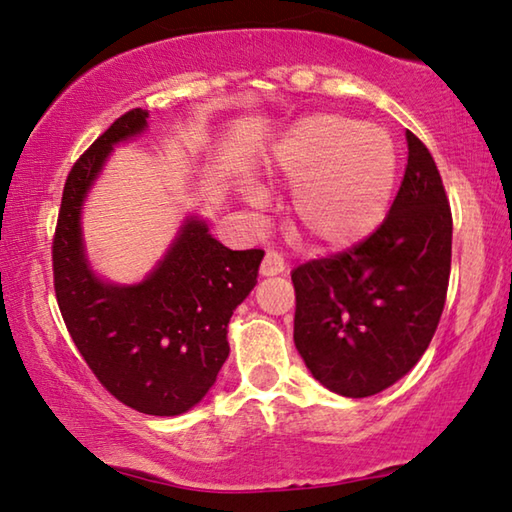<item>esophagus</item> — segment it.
<instances>
[{
    "label": "esophagus",
    "mask_w": 512,
    "mask_h": 512,
    "mask_svg": "<svg viewBox=\"0 0 512 512\" xmlns=\"http://www.w3.org/2000/svg\"><path fill=\"white\" fill-rule=\"evenodd\" d=\"M284 268H287V264H284V259L277 255V253H273V250H268V253L264 255L262 266H259V273H262L264 277L280 275V273H284Z\"/></svg>",
    "instance_id": "obj_1"
}]
</instances>
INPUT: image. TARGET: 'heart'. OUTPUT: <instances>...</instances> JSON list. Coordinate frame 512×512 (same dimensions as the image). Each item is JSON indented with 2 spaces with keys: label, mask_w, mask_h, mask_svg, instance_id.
I'll use <instances>...</instances> for the list:
<instances>
[{
  "label": "heart",
  "mask_w": 512,
  "mask_h": 512,
  "mask_svg": "<svg viewBox=\"0 0 512 512\" xmlns=\"http://www.w3.org/2000/svg\"><path fill=\"white\" fill-rule=\"evenodd\" d=\"M280 183L296 189L289 219L316 248H348L377 230L391 205L397 155L386 131L339 112L296 121L273 153ZM253 203L262 194L250 192Z\"/></svg>",
  "instance_id": "1"
}]
</instances>
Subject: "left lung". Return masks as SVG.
Instances as JSON below:
<instances>
[{"label":"left lung","mask_w":512,"mask_h":512,"mask_svg":"<svg viewBox=\"0 0 512 512\" xmlns=\"http://www.w3.org/2000/svg\"><path fill=\"white\" fill-rule=\"evenodd\" d=\"M409 162L384 223L345 253L293 268V341L314 379L370 397L402 379L436 334L452 268V210L431 153Z\"/></svg>","instance_id":"8db88e82"}]
</instances>
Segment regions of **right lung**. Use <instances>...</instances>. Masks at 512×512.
<instances>
[{
  "label": "right lung",
  "mask_w": 512,
  "mask_h": 512,
  "mask_svg": "<svg viewBox=\"0 0 512 512\" xmlns=\"http://www.w3.org/2000/svg\"><path fill=\"white\" fill-rule=\"evenodd\" d=\"M128 110L69 171L54 235V289L67 332L103 388L146 415H180L203 400L228 359L232 311L257 284L264 250H230L189 216L137 284H112L85 255L81 210L112 146L146 131Z\"/></svg>",
  "instance_id": "obj_1"
}]
</instances>
